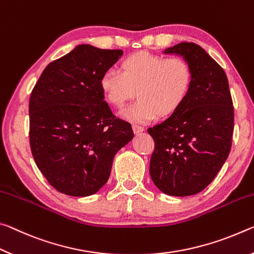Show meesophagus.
<instances>
[{
	"instance_id": "1",
	"label": "esophagus",
	"mask_w": 254,
	"mask_h": 254,
	"mask_svg": "<svg viewBox=\"0 0 254 254\" xmlns=\"http://www.w3.org/2000/svg\"><path fill=\"white\" fill-rule=\"evenodd\" d=\"M132 130H134L135 134H138V132H142L144 130V127L140 126V125L132 124Z\"/></svg>"
}]
</instances>
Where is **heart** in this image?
I'll use <instances>...</instances> for the list:
<instances>
[{
	"instance_id": "1",
	"label": "heart",
	"mask_w": 254,
	"mask_h": 254,
	"mask_svg": "<svg viewBox=\"0 0 254 254\" xmlns=\"http://www.w3.org/2000/svg\"><path fill=\"white\" fill-rule=\"evenodd\" d=\"M193 82V70L182 57L154 55L140 52L125 58L122 72L107 69L100 80L107 101L122 108L136 95L138 101L124 111L127 119L148 122L173 115L188 98Z\"/></svg>"
}]
</instances>
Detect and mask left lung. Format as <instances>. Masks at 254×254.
<instances>
[{
    "label": "left lung",
    "mask_w": 254,
    "mask_h": 254,
    "mask_svg": "<svg viewBox=\"0 0 254 254\" xmlns=\"http://www.w3.org/2000/svg\"><path fill=\"white\" fill-rule=\"evenodd\" d=\"M164 53L184 56L193 82L182 106L147 129L155 143L149 174L162 192L191 196L214 180L230 154L234 107L225 72L200 46L180 43Z\"/></svg>",
    "instance_id": "1"
}]
</instances>
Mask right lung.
Returning a JSON list of instances; mask_svg holds the SVG:
<instances>
[{
    "instance_id": "1",
    "label": "right lung",
    "mask_w": 254,
    "mask_h": 254,
    "mask_svg": "<svg viewBox=\"0 0 254 254\" xmlns=\"http://www.w3.org/2000/svg\"><path fill=\"white\" fill-rule=\"evenodd\" d=\"M124 54L80 45L47 65L29 100V139L40 172L57 191L93 194L112 161L129 143V123L112 114L100 88L103 73Z\"/></svg>"
}]
</instances>
